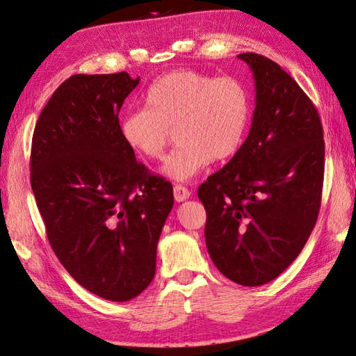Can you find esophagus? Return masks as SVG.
Listing matches in <instances>:
<instances>
[{"instance_id":"esophagus-1","label":"esophagus","mask_w":356,"mask_h":356,"mask_svg":"<svg viewBox=\"0 0 356 356\" xmlns=\"http://www.w3.org/2000/svg\"><path fill=\"white\" fill-rule=\"evenodd\" d=\"M173 196H175V201L177 202H183L186 200H188V196H191V191H188L187 187L177 184L173 187Z\"/></svg>"}]
</instances>
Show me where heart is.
Wrapping results in <instances>:
<instances>
[{
  "label": "heart",
  "instance_id": "obj_1",
  "mask_svg": "<svg viewBox=\"0 0 356 356\" xmlns=\"http://www.w3.org/2000/svg\"><path fill=\"white\" fill-rule=\"evenodd\" d=\"M250 94L239 79L175 70L158 77L145 94V109L126 113L120 136L131 151L160 160L175 129L178 147L163 164L172 179L188 181L211 158L222 161L243 143Z\"/></svg>",
  "mask_w": 356,
  "mask_h": 356
}]
</instances>
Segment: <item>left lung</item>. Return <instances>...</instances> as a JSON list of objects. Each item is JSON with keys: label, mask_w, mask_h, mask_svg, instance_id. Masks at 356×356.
I'll return each instance as SVG.
<instances>
[{"label": "left lung", "mask_w": 356, "mask_h": 356, "mask_svg": "<svg viewBox=\"0 0 356 356\" xmlns=\"http://www.w3.org/2000/svg\"><path fill=\"white\" fill-rule=\"evenodd\" d=\"M238 58L254 76L251 129L198 198L213 264L234 283L260 286L294 262L317 222L325 140L317 108L285 70L256 53Z\"/></svg>", "instance_id": "8db88e82"}]
</instances>
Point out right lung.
Instances as JSON below:
<instances>
[{
  "instance_id": "obj_1",
  "label": "right lung",
  "mask_w": 356,
  "mask_h": 356,
  "mask_svg": "<svg viewBox=\"0 0 356 356\" xmlns=\"http://www.w3.org/2000/svg\"><path fill=\"white\" fill-rule=\"evenodd\" d=\"M140 77L74 74L39 115L30 183L54 254L79 285L128 302L152 282L173 207L169 181L136 160L118 113Z\"/></svg>"
}]
</instances>
